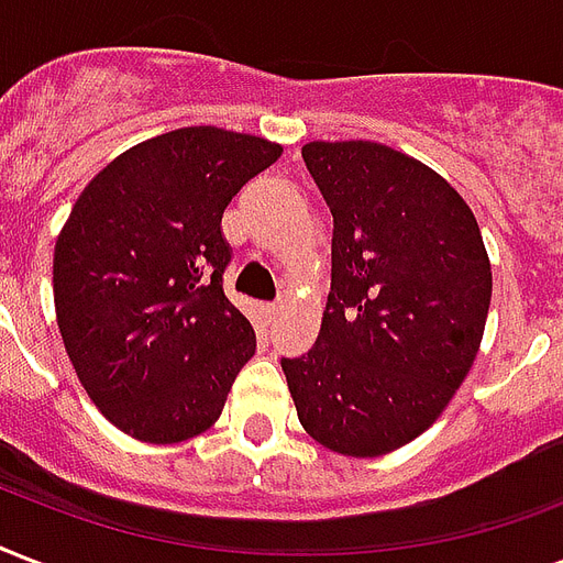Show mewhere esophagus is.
<instances>
[{"label":"esophagus","instance_id":"1","mask_svg":"<svg viewBox=\"0 0 563 563\" xmlns=\"http://www.w3.org/2000/svg\"><path fill=\"white\" fill-rule=\"evenodd\" d=\"M283 312V300H274V303H265V319L274 321Z\"/></svg>","mask_w":563,"mask_h":563}]
</instances>
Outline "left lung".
<instances>
[{"instance_id":"left-lung-1","label":"left lung","mask_w":563,"mask_h":563,"mask_svg":"<svg viewBox=\"0 0 563 563\" xmlns=\"http://www.w3.org/2000/svg\"><path fill=\"white\" fill-rule=\"evenodd\" d=\"M333 214L330 295L307 354L280 366L312 440L375 457L422 434L478 354L490 260L463 197L375 141L300 150Z\"/></svg>"}]
</instances>
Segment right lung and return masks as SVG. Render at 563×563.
Returning a JSON list of instances; mask_svg holds the SVG:
<instances>
[{
  "label": "right lung",
  "mask_w": 563,
  "mask_h": 563,
  "mask_svg": "<svg viewBox=\"0 0 563 563\" xmlns=\"http://www.w3.org/2000/svg\"><path fill=\"white\" fill-rule=\"evenodd\" d=\"M280 153L256 135L177 129L102 167L73 206L53 260L58 328L123 434L179 443L224 410L256 336L224 295L221 218Z\"/></svg>",
  "instance_id": "1"
}]
</instances>
